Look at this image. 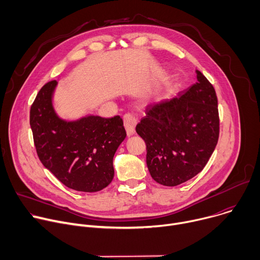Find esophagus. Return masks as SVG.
Segmentation results:
<instances>
[{
    "label": "esophagus",
    "mask_w": 260,
    "mask_h": 260,
    "mask_svg": "<svg viewBox=\"0 0 260 260\" xmlns=\"http://www.w3.org/2000/svg\"><path fill=\"white\" fill-rule=\"evenodd\" d=\"M123 123L126 131V134L128 137L133 136L135 134V128L137 124V118L132 114H125L123 116Z\"/></svg>",
    "instance_id": "34e87169"
}]
</instances>
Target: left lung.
Listing matches in <instances>:
<instances>
[{"label":"left lung","instance_id":"1","mask_svg":"<svg viewBox=\"0 0 260 260\" xmlns=\"http://www.w3.org/2000/svg\"><path fill=\"white\" fill-rule=\"evenodd\" d=\"M197 78L176 96L148 104L136 127L147 146L148 170L165 186H177L202 172L218 142L215 89L200 71Z\"/></svg>","mask_w":260,"mask_h":260}]
</instances>
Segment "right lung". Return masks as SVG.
Wrapping results in <instances>:
<instances>
[{
  "label": "right lung",
  "mask_w": 260,
  "mask_h": 260,
  "mask_svg": "<svg viewBox=\"0 0 260 260\" xmlns=\"http://www.w3.org/2000/svg\"><path fill=\"white\" fill-rule=\"evenodd\" d=\"M57 81L45 84L30 107L29 124L43 166L67 187L96 192L114 177L113 157L126 137L120 116H59L53 104Z\"/></svg>",
  "instance_id": "1"
}]
</instances>
